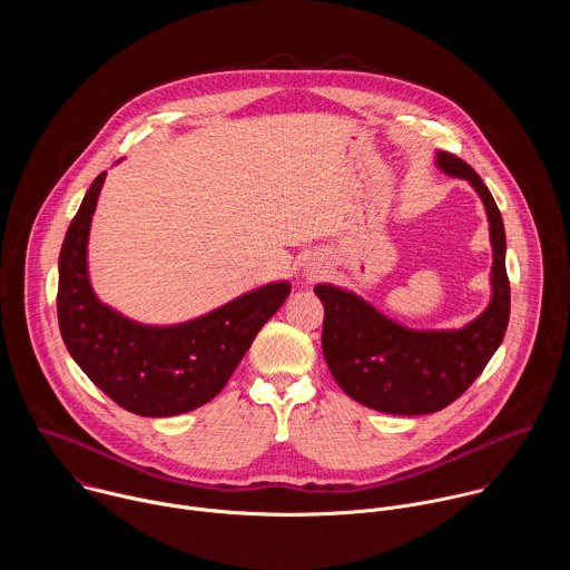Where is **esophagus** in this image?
Returning a JSON list of instances; mask_svg holds the SVG:
<instances>
[{
	"label": "esophagus",
	"instance_id": "esophagus-1",
	"mask_svg": "<svg viewBox=\"0 0 570 570\" xmlns=\"http://www.w3.org/2000/svg\"><path fill=\"white\" fill-rule=\"evenodd\" d=\"M324 266H322V262H317V259H311L306 266H304V279L306 282H313V279H317L324 271H322Z\"/></svg>",
	"mask_w": 570,
	"mask_h": 570
}]
</instances>
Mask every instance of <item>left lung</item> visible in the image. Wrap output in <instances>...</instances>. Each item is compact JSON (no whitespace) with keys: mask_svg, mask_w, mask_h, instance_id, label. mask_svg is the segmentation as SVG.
<instances>
[{"mask_svg":"<svg viewBox=\"0 0 570 570\" xmlns=\"http://www.w3.org/2000/svg\"><path fill=\"white\" fill-rule=\"evenodd\" d=\"M438 167L480 196L494 250L492 299L460 330H409L352 291L317 284L324 306L322 354L336 383L358 403L390 415H429L453 403L501 347L510 322L505 227L494 196L460 157L438 150Z\"/></svg>","mask_w":570,"mask_h":570,"instance_id":"left-lung-1","label":"left lung"}]
</instances>
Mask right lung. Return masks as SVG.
Returning <instances> with one entry per match:
<instances>
[{"mask_svg": "<svg viewBox=\"0 0 570 570\" xmlns=\"http://www.w3.org/2000/svg\"><path fill=\"white\" fill-rule=\"evenodd\" d=\"M106 174L80 203L58 259V327L90 381L128 413L171 417L212 401L291 293L266 284L183 324H139L104 304L88 275V238Z\"/></svg>", "mask_w": 570, "mask_h": 570, "instance_id": "right-lung-1", "label": "right lung"}]
</instances>
